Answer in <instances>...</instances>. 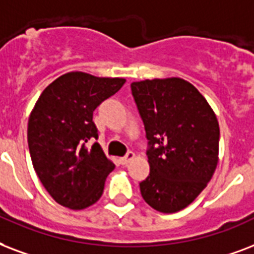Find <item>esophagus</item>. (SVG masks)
I'll return each instance as SVG.
<instances>
[{"instance_id": "obj_1", "label": "esophagus", "mask_w": 254, "mask_h": 254, "mask_svg": "<svg viewBox=\"0 0 254 254\" xmlns=\"http://www.w3.org/2000/svg\"><path fill=\"white\" fill-rule=\"evenodd\" d=\"M133 158H135V154L129 151V152H127V155H126L125 158L121 159V163L123 164V166H127L131 160H133Z\"/></svg>"}]
</instances>
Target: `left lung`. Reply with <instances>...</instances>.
<instances>
[{
    "label": "left lung",
    "mask_w": 254,
    "mask_h": 254,
    "mask_svg": "<svg viewBox=\"0 0 254 254\" xmlns=\"http://www.w3.org/2000/svg\"><path fill=\"white\" fill-rule=\"evenodd\" d=\"M131 91L149 144L141 196L162 213L182 211L207 187L219 163L216 114L182 78L132 82Z\"/></svg>",
    "instance_id": "left-lung-1"
}]
</instances>
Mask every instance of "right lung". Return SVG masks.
I'll return each mask as SVG.
<instances>
[{
  "instance_id": "add662e5",
  "label": "right lung",
  "mask_w": 254,
  "mask_h": 254,
  "mask_svg": "<svg viewBox=\"0 0 254 254\" xmlns=\"http://www.w3.org/2000/svg\"><path fill=\"white\" fill-rule=\"evenodd\" d=\"M125 78H100L82 71L49 84L31 110L27 143L37 176L58 204L80 211L100 198L115 168L98 143L92 113L125 84Z\"/></svg>"
}]
</instances>
